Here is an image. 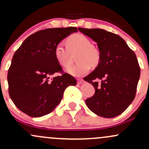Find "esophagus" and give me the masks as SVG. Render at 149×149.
<instances>
[{"instance_id":"esophagus-1","label":"esophagus","mask_w":149,"mask_h":149,"mask_svg":"<svg viewBox=\"0 0 149 149\" xmlns=\"http://www.w3.org/2000/svg\"><path fill=\"white\" fill-rule=\"evenodd\" d=\"M83 81H84V80H83V79H81V78H78V80H77V82H78V84H81V83H83Z\"/></svg>"}]
</instances>
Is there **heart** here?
I'll list each match as a JSON object with an SVG mask.
<instances>
[{
  "mask_svg": "<svg viewBox=\"0 0 149 149\" xmlns=\"http://www.w3.org/2000/svg\"><path fill=\"white\" fill-rule=\"evenodd\" d=\"M65 45L59 42L54 48V55L59 64L64 68L71 64L72 54L78 52V64L71 66L68 71L75 76H81L89 72L90 66L95 67L100 64L101 53L96 46L92 45L90 38L81 33H75L66 39Z\"/></svg>",
  "mask_w": 149,
  "mask_h": 149,
  "instance_id": "obj_1",
  "label": "heart"
}]
</instances>
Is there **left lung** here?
Here are the masks:
<instances>
[{
	"label": "left lung",
	"instance_id": "left-lung-1",
	"mask_svg": "<svg viewBox=\"0 0 149 149\" xmlns=\"http://www.w3.org/2000/svg\"><path fill=\"white\" fill-rule=\"evenodd\" d=\"M78 30L97 42L101 53L100 64L84 78L95 89L85 103L97 115L116 117L126 110L136 95L140 77L136 54L117 34L101 29Z\"/></svg>",
	"mask_w": 149,
	"mask_h": 149
}]
</instances>
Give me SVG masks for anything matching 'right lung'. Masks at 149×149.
Here are the masks:
<instances>
[{"label": "right lung", "instance_id": "right-lung-1", "mask_svg": "<svg viewBox=\"0 0 149 149\" xmlns=\"http://www.w3.org/2000/svg\"><path fill=\"white\" fill-rule=\"evenodd\" d=\"M76 27L46 29L31 35L17 49L8 73V92L17 107L31 117L52 112L75 78L63 71L54 48ZM60 75H58V73Z\"/></svg>", "mask_w": 149, "mask_h": 149}]
</instances>
